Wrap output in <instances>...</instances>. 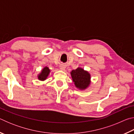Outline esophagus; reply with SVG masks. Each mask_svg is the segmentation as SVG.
<instances>
[{"label": "esophagus", "instance_id": "esophagus-1", "mask_svg": "<svg viewBox=\"0 0 134 134\" xmlns=\"http://www.w3.org/2000/svg\"><path fill=\"white\" fill-rule=\"evenodd\" d=\"M60 69L61 70H64L65 69V65H63V64H62L60 66Z\"/></svg>", "mask_w": 134, "mask_h": 134}]
</instances>
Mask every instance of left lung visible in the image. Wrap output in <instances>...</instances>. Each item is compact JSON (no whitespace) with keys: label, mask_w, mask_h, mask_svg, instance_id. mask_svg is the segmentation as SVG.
I'll return each mask as SVG.
<instances>
[{"label":"left lung","mask_w":134,"mask_h":134,"mask_svg":"<svg viewBox=\"0 0 134 134\" xmlns=\"http://www.w3.org/2000/svg\"><path fill=\"white\" fill-rule=\"evenodd\" d=\"M71 76L76 87L80 90H83L89 86L90 83V75L87 71L81 68H77L72 70Z\"/></svg>","instance_id":"left-lung-1"}]
</instances>
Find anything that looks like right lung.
Instances as JSON below:
<instances>
[{
	"label": "right lung",
	"instance_id": "1",
	"mask_svg": "<svg viewBox=\"0 0 134 134\" xmlns=\"http://www.w3.org/2000/svg\"><path fill=\"white\" fill-rule=\"evenodd\" d=\"M49 71H50V70H49L48 67H44L41 71V72L39 75H38V79H39L40 80H42V81L45 80V79H47V77H48V74L49 73Z\"/></svg>",
	"mask_w": 134,
	"mask_h": 134
}]
</instances>
